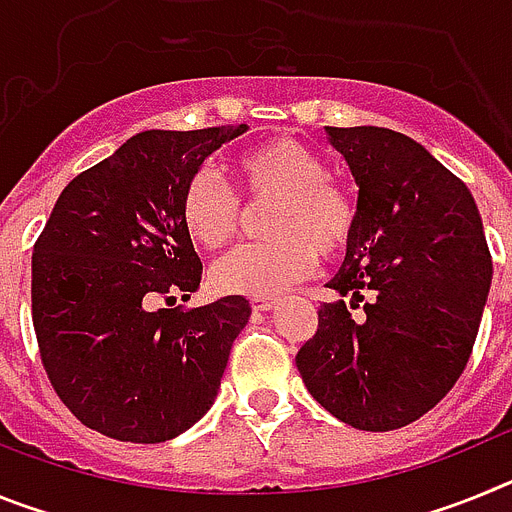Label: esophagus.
<instances>
[{
  "label": "esophagus",
  "instance_id": "34e87169",
  "mask_svg": "<svg viewBox=\"0 0 512 512\" xmlns=\"http://www.w3.org/2000/svg\"><path fill=\"white\" fill-rule=\"evenodd\" d=\"M277 305V297H251V307L253 310H271V307Z\"/></svg>",
  "mask_w": 512,
  "mask_h": 512
}]
</instances>
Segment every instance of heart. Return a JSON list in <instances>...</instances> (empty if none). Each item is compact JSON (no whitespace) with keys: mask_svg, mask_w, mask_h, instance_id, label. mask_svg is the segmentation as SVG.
<instances>
[{"mask_svg":"<svg viewBox=\"0 0 512 512\" xmlns=\"http://www.w3.org/2000/svg\"><path fill=\"white\" fill-rule=\"evenodd\" d=\"M235 174L253 197L277 200L266 217V243L238 246L212 266L223 292L271 297L305 279L318 251L333 256L354 233L356 207L328 179L320 153L295 138H274L235 158ZM238 197L212 169H200L184 187L182 223L202 248H223L238 230Z\"/></svg>","mask_w":512,"mask_h":512,"instance_id":"heart-1","label":"heart"}]
</instances>
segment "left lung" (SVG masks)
<instances>
[{
    "mask_svg": "<svg viewBox=\"0 0 512 512\" xmlns=\"http://www.w3.org/2000/svg\"><path fill=\"white\" fill-rule=\"evenodd\" d=\"M359 200L346 259L318 330L300 348L307 392L359 431H395L461 377L492 282L482 217L467 184L408 135L325 128ZM365 302L354 321L342 297Z\"/></svg>",
    "mask_w": 512,
    "mask_h": 512,
    "instance_id": "8db88e82",
    "label": "left lung"
}]
</instances>
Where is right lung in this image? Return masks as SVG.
Masks as SVG:
<instances>
[{
	"instance_id": "add662e5",
	"label": "right lung",
	"mask_w": 512,
	"mask_h": 512,
	"mask_svg": "<svg viewBox=\"0 0 512 512\" xmlns=\"http://www.w3.org/2000/svg\"><path fill=\"white\" fill-rule=\"evenodd\" d=\"M246 130H146L58 197L33 251V325L53 390L87 428L161 443L212 408L251 305L169 307L202 279L182 194Z\"/></svg>"
}]
</instances>
